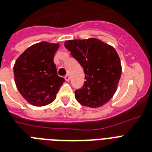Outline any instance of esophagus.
I'll use <instances>...</instances> for the list:
<instances>
[{"label": "esophagus", "instance_id": "1", "mask_svg": "<svg viewBox=\"0 0 152 152\" xmlns=\"http://www.w3.org/2000/svg\"><path fill=\"white\" fill-rule=\"evenodd\" d=\"M64 80L67 81V82H69V80H70V78H69V75H66V76H64Z\"/></svg>", "mask_w": 152, "mask_h": 152}]
</instances>
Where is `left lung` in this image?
Here are the masks:
<instances>
[{"instance_id":"left-lung-1","label":"left lung","mask_w":152,"mask_h":152,"mask_svg":"<svg viewBox=\"0 0 152 152\" xmlns=\"http://www.w3.org/2000/svg\"><path fill=\"white\" fill-rule=\"evenodd\" d=\"M71 55L80 64L86 81L75 91L79 103L97 108L115 94L121 75V64L113 46L98 39H73L64 42Z\"/></svg>"}]
</instances>
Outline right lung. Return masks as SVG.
<instances>
[{"label": "right lung", "mask_w": 152, "mask_h": 152, "mask_svg": "<svg viewBox=\"0 0 152 152\" xmlns=\"http://www.w3.org/2000/svg\"><path fill=\"white\" fill-rule=\"evenodd\" d=\"M59 43L41 42L32 45L18 57L13 72L15 85L23 97L35 106L56 99L64 79L57 75L53 57Z\"/></svg>", "instance_id": "1"}]
</instances>
